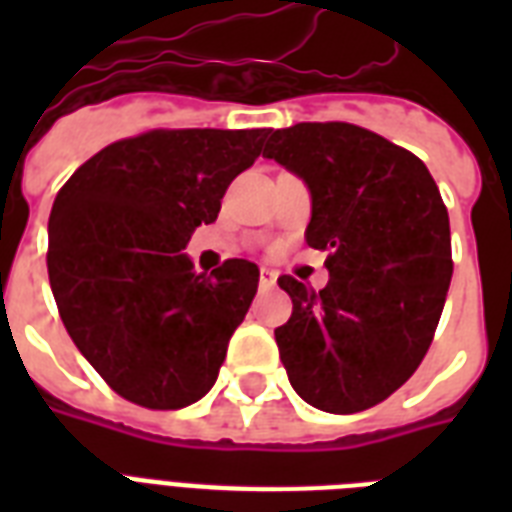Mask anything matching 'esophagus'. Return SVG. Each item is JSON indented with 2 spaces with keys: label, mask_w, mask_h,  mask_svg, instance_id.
Returning <instances> with one entry per match:
<instances>
[{
  "label": "esophagus",
  "mask_w": 512,
  "mask_h": 512,
  "mask_svg": "<svg viewBox=\"0 0 512 512\" xmlns=\"http://www.w3.org/2000/svg\"><path fill=\"white\" fill-rule=\"evenodd\" d=\"M276 279H279V273L273 271V268H260V287L263 289L276 287Z\"/></svg>",
  "instance_id": "esophagus-1"
}]
</instances>
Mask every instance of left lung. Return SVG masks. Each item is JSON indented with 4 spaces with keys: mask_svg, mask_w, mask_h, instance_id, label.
<instances>
[{
    "mask_svg": "<svg viewBox=\"0 0 512 512\" xmlns=\"http://www.w3.org/2000/svg\"><path fill=\"white\" fill-rule=\"evenodd\" d=\"M268 159L303 177L305 241L329 252L319 292L279 279L292 297L279 356L303 401L364 412L412 377L444 311L452 236L438 185L406 148L345 122L271 132Z\"/></svg>",
    "mask_w": 512,
    "mask_h": 512,
    "instance_id": "1",
    "label": "left lung"
}]
</instances>
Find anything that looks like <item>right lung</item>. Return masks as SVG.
<instances>
[{"label":"right lung","mask_w":512,"mask_h":512,"mask_svg":"<svg viewBox=\"0 0 512 512\" xmlns=\"http://www.w3.org/2000/svg\"><path fill=\"white\" fill-rule=\"evenodd\" d=\"M268 130H154L111 143L55 196L47 271L74 345L132 404L183 409L217 380L257 292L255 263L183 255Z\"/></svg>","instance_id":"obj_1"}]
</instances>
